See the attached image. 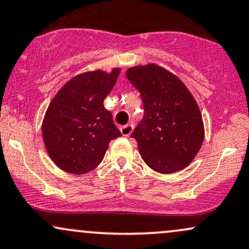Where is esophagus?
Masks as SVG:
<instances>
[{
  "label": "esophagus",
  "instance_id": "1",
  "mask_svg": "<svg viewBox=\"0 0 249 249\" xmlns=\"http://www.w3.org/2000/svg\"><path fill=\"white\" fill-rule=\"evenodd\" d=\"M120 130H121V134L124 136H129L131 133H133L134 130V125L133 124H125L124 127L120 128Z\"/></svg>",
  "mask_w": 249,
  "mask_h": 249
}]
</instances>
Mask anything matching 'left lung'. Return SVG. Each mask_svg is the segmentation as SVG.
<instances>
[{
  "instance_id": "1",
  "label": "left lung",
  "mask_w": 249,
  "mask_h": 249,
  "mask_svg": "<svg viewBox=\"0 0 249 249\" xmlns=\"http://www.w3.org/2000/svg\"><path fill=\"white\" fill-rule=\"evenodd\" d=\"M141 94L144 116L131 137L148 166L160 174L185 169L205 137L197 101L177 75L157 65H136L125 71Z\"/></svg>"
}]
</instances>
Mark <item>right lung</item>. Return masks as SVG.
Listing matches in <instances>:
<instances>
[{
	"label": "right lung",
	"mask_w": 249,
	"mask_h": 249,
	"mask_svg": "<svg viewBox=\"0 0 249 249\" xmlns=\"http://www.w3.org/2000/svg\"><path fill=\"white\" fill-rule=\"evenodd\" d=\"M121 69L94 70L70 79L50 102L42 124L46 153L61 170L83 175L104 160L108 144L121 136L104 99Z\"/></svg>",
	"instance_id": "add662e5"
}]
</instances>
